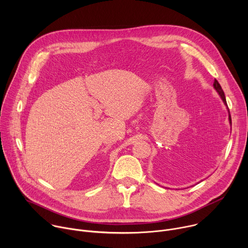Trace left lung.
Segmentation results:
<instances>
[{
	"instance_id": "1",
	"label": "left lung",
	"mask_w": 248,
	"mask_h": 248,
	"mask_svg": "<svg viewBox=\"0 0 248 248\" xmlns=\"http://www.w3.org/2000/svg\"><path fill=\"white\" fill-rule=\"evenodd\" d=\"M213 86H214L215 90L218 92V94L220 95V97H221V99L223 100L224 104H225L226 106H228V105H227V101H226V97H225V93H224V91H223V89H222V87H221L220 83H219V82H218L216 79L214 80ZM229 121H230V124H232V119H231V115H230V112H229Z\"/></svg>"
}]
</instances>
